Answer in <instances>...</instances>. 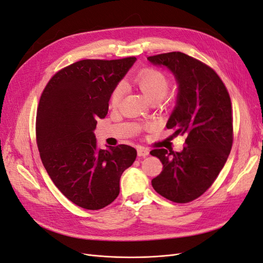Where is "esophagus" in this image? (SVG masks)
I'll use <instances>...</instances> for the list:
<instances>
[{"label": "esophagus", "instance_id": "esophagus-1", "mask_svg": "<svg viewBox=\"0 0 263 263\" xmlns=\"http://www.w3.org/2000/svg\"><path fill=\"white\" fill-rule=\"evenodd\" d=\"M137 155H138V157H147L149 155V149L145 148V147H138Z\"/></svg>", "mask_w": 263, "mask_h": 263}]
</instances>
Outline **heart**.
<instances>
[{
  "label": "heart",
  "mask_w": 263,
  "mask_h": 263,
  "mask_svg": "<svg viewBox=\"0 0 263 263\" xmlns=\"http://www.w3.org/2000/svg\"><path fill=\"white\" fill-rule=\"evenodd\" d=\"M134 83L136 84L145 98L150 102L161 101L169 89V80L163 73L159 72L154 69H144L135 76ZM125 91V86L119 83L117 84L110 94V105L117 106L121 102L123 94Z\"/></svg>",
  "instance_id": "heart-1"
}]
</instances>
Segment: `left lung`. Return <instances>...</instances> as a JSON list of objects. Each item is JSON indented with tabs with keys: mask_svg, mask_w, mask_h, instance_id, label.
<instances>
[{
	"mask_svg": "<svg viewBox=\"0 0 263 263\" xmlns=\"http://www.w3.org/2000/svg\"><path fill=\"white\" fill-rule=\"evenodd\" d=\"M147 59L174 76L177 103L166 128L186 135L185 146L180 153L150 151L163 164L151 184L168 200L187 203L213 184L227 161L233 145L232 102L217 73L203 62L179 51Z\"/></svg>",
	"mask_w": 263,
	"mask_h": 263,
	"instance_id": "obj_1",
	"label": "left lung"
}]
</instances>
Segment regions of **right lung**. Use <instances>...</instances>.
Segmentation results:
<instances>
[{
    "label": "right lung",
    "instance_id": "obj_1",
    "mask_svg": "<svg viewBox=\"0 0 263 263\" xmlns=\"http://www.w3.org/2000/svg\"><path fill=\"white\" fill-rule=\"evenodd\" d=\"M136 61L86 59L55 73L39 101L36 136L47 173L60 192L85 210H101L119 194V179L137 157L127 145L99 149L94 130L110 94Z\"/></svg>",
    "mask_w": 263,
    "mask_h": 263
}]
</instances>
